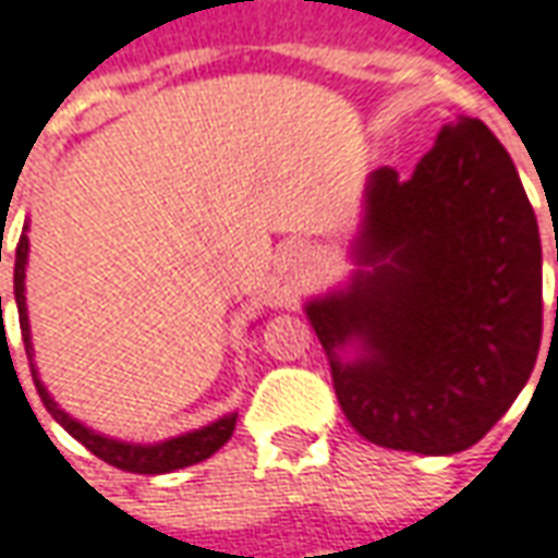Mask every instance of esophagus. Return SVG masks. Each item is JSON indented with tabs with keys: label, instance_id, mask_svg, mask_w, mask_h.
I'll list each match as a JSON object with an SVG mask.
<instances>
[{
	"label": "esophagus",
	"instance_id": "1",
	"mask_svg": "<svg viewBox=\"0 0 558 558\" xmlns=\"http://www.w3.org/2000/svg\"><path fill=\"white\" fill-rule=\"evenodd\" d=\"M290 263L299 275H307L314 268V263H317V256H314V251L307 244H295V247H290Z\"/></svg>",
	"mask_w": 558,
	"mask_h": 558
}]
</instances>
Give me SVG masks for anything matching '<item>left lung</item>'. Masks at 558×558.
<instances>
[{
    "mask_svg": "<svg viewBox=\"0 0 558 558\" xmlns=\"http://www.w3.org/2000/svg\"><path fill=\"white\" fill-rule=\"evenodd\" d=\"M353 256L372 271L305 307L350 426L392 450H469L523 392L544 332L541 235L508 150L459 117L408 181L374 171ZM347 343L356 361L337 356Z\"/></svg>",
    "mask_w": 558,
    "mask_h": 558,
    "instance_id": "left-lung-1",
    "label": "left lung"
}]
</instances>
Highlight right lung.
Masks as SVG:
<instances>
[{
    "label": "right lung",
    "instance_id": "add662e5",
    "mask_svg": "<svg viewBox=\"0 0 558 558\" xmlns=\"http://www.w3.org/2000/svg\"><path fill=\"white\" fill-rule=\"evenodd\" d=\"M2 253V244H0ZM26 256H29V239H26V226H23V235L14 247V299H17V314H21V332L23 344H26V356H29V365H33V338H29V317H26V295H23V278H26ZM2 263V256H0ZM0 314H2V295H0ZM33 380L38 396L45 401V408L50 411V416L60 423L72 438L87 447L89 453L105 459L108 465H114L120 471H132V474H166V471L186 469V465H196L202 459L214 456L220 447H223L232 432H235V420L239 414L220 416L211 426H202L196 432H186V435H178V438H169L162 444H126L114 441V438H105V435H96L93 428H87L84 423H77L72 416L62 411L57 401L50 399V392L45 389V384L38 380V372L33 365Z\"/></svg>",
    "mask_w": 558,
    "mask_h": 558
}]
</instances>
